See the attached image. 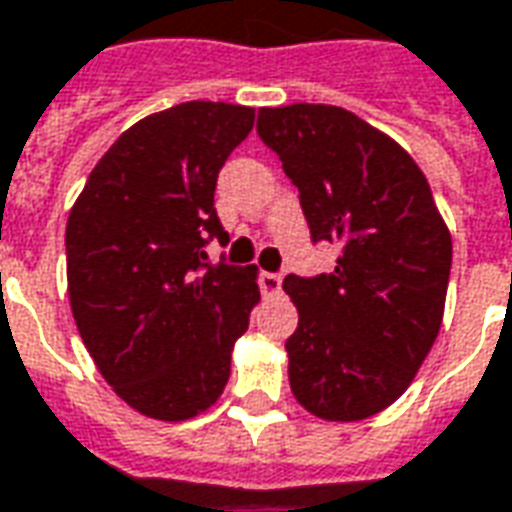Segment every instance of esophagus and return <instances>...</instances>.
<instances>
[{
  "instance_id": "obj_1",
  "label": "esophagus",
  "mask_w": 512,
  "mask_h": 512,
  "mask_svg": "<svg viewBox=\"0 0 512 512\" xmlns=\"http://www.w3.org/2000/svg\"><path fill=\"white\" fill-rule=\"evenodd\" d=\"M260 291H263V296H280V293H282V277H280V274L263 271V274H260Z\"/></svg>"
}]
</instances>
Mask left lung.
<instances>
[{
  "label": "left lung",
  "instance_id": "1",
  "mask_svg": "<svg viewBox=\"0 0 512 512\" xmlns=\"http://www.w3.org/2000/svg\"><path fill=\"white\" fill-rule=\"evenodd\" d=\"M257 135L299 188L313 241L341 249L332 274L282 288L299 310L285 341L296 402L324 421L393 405L438 338L452 235L402 146L335 105L260 107Z\"/></svg>",
  "mask_w": 512,
  "mask_h": 512
}]
</instances>
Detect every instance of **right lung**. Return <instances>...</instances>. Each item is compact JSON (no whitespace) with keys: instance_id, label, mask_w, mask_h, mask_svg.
<instances>
[{"instance_id":"right-lung-1","label":"right lung","mask_w":512,"mask_h":512,"mask_svg":"<svg viewBox=\"0 0 512 512\" xmlns=\"http://www.w3.org/2000/svg\"><path fill=\"white\" fill-rule=\"evenodd\" d=\"M255 107L182 102L146 116L96 163L66 224L69 302L85 349L121 399L185 421L230 380L232 346L260 302L255 266L207 263L230 235L213 194Z\"/></svg>"}]
</instances>
